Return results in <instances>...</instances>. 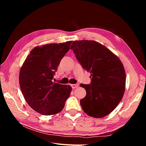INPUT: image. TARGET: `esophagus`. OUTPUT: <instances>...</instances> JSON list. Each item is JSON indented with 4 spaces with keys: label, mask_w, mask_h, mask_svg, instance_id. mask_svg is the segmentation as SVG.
Instances as JSON below:
<instances>
[{
    "label": "esophagus",
    "mask_w": 146,
    "mask_h": 146,
    "mask_svg": "<svg viewBox=\"0 0 146 146\" xmlns=\"http://www.w3.org/2000/svg\"><path fill=\"white\" fill-rule=\"evenodd\" d=\"M72 87V89H75V88H76L78 86V83H76V84H72V85H70Z\"/></svg>",
    "instance_id": "obj_1"
}]
</instances>
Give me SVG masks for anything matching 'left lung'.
<instances>
[{
  "mask_svg": "<svg viewBox=\"0 0 146 146\" xmlns=\"http://www.w3.org/2000/svg\"><path fill=\"white\" fill-rule=\"evenodd\" d=\"M70 48L82 68L91 73L90 85L80 84L86 91V96L80 100L83 111L96 118L108 115L124 94L125 72L121 60L95 41H74Z\"/></svg>",
  "mask_w": 146,
  "mask_h": 146,
  "instance_id": "obj_1",
  "label": "left lung"
}]
</instances>
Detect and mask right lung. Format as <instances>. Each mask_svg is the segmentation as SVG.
Segmentation results:
<instances>
[{
    "mask_svg": "<svg viewBox=\"0 0 146 146\" xmlns=\"http://www.w3.org/2000/svg\"><path fill=\"white\" fill-rule=\"evenodd\" d=\"M72 42L35 47L21 68L22 93L30 107L42 115L60 112L70 96V86L54 83L52 79Z\"/></svg>",
    "mask_w": 146,
    "mask_h": 146,
    "instance_id": "add662e5",
    "label": "right lung"
}]
</instances>
